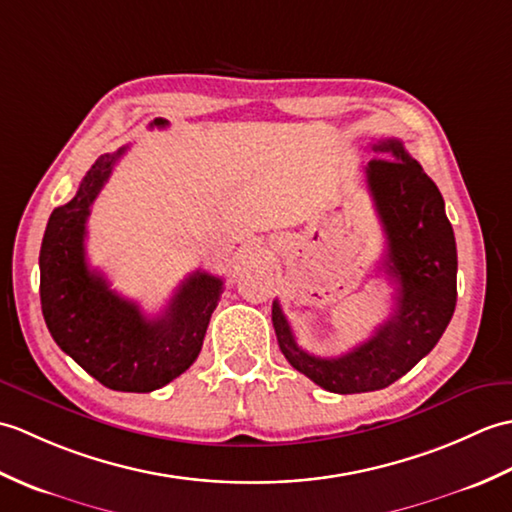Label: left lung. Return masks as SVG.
<instances>
[{"label": "left lung", "instance_id": "obj_1", "mask_svg": "<svg viewBox=\"0 0 512 512\" xmlns=\"http://www.w3.org/2000/svg\"><path fill=\"white\" fill-rule=\"evenodd\" d=\"M367 162V189L387 237L385 273L396 281V308L372 339L336 358L301 350L279 301L273 325L286 361L332 394L385 389L427 356L458 301V250L444 200L398 138H383Z\"/></svg>", "mask_w": 512, "mask_h": 512}]
</instances>
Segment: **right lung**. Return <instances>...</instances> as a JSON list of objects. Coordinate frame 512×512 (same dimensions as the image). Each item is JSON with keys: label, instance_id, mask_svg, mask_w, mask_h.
Segmentation results:
<instances>
[{"label": "right lung", "instance_id": "add662e5", "mask_svg": "<svg viewBox=\"0 0 512 512\" xmlns=\"http://www.w3.org/2000/svg\"><path fill=\"white\" fill-rule=\"evenodd\" d=\"M167 125L165 118L151 123ZM125 149L103 154L85 173L74 198L52 211L39 253V292L43 319L65 354L105 387L147 394L187 372L198 358L224 281L195 270L162 314L149 319L88 266L90 206Z\"/></svg>", "mask_w": 512, "mask_h": 512}]
</instances>
